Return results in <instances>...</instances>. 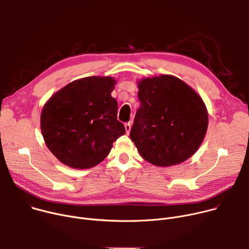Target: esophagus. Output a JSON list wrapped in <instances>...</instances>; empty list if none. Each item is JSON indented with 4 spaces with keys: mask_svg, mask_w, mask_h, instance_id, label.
Listing matches in <instances>:
<instances>
[{
    "mask_svg": "<svg viewBox=\"0 0 249 249\" xmlns=\"http://www.w3.org/2000/svg\"><path fill=\"white\" fill-rule=\"evenodd\" d=\"M124 127H125L126 133H127V134H129V133H130V131H131V123H130V122H129V123H126V124L124 125Z\"/></svg>",
    "mask_w": 249,
    "mask_h": 249,
    "instance_id": "1",
    "label": "esophagus"
}]
</instances>
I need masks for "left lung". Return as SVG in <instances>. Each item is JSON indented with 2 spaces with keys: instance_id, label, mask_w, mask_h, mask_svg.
<instances>
[{
  "instance_id": "1",
  "label": "left lung",
  "mask_w": 249,
  "mask_h": 249,
  "mask_svg": "<svg viewBox=\"0 0 249 249\" xmlns=\"http://www.w3.org/2000/svg\"><path fill=\"white\" fill-rule=\"evenodd\" d=\"M140 108L130 138L148 162L168 167L192 157L208 128V110L201 96L171 75L138 81Z\"/></svg>"
}]
</instances>
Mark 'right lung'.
Segmentation results:
<instances>
[{"mask_svg":"<svg viewBox=\"0 0 249 249\" xmlns=\"http://www.w3.org/2000/svg\"><path fill=\"white\" fill-rule=\"evenodd\" d=\"M112 77H87L68 84L44 104L40 128L48 150L65 165L87 169L100 163L125 134L111 96Z\"/></svg>","mask_w":249,"mask_h":249,"instance_id":"1","label":"right lung"}]
</instances>
